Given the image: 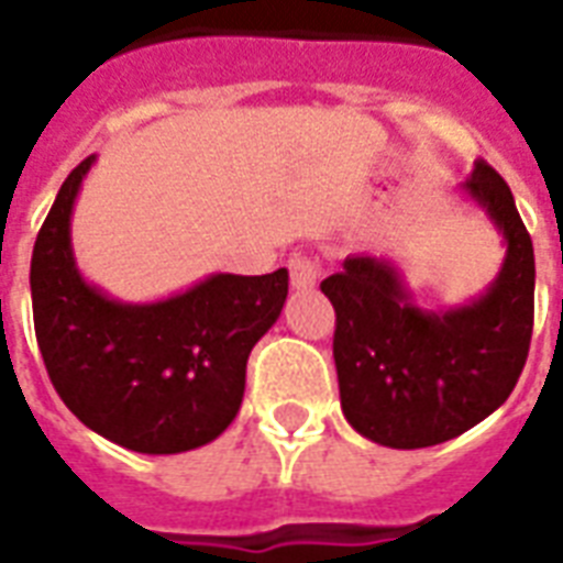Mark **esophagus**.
<instances>
[{"label": "esophagus", "instance_id": "1", "mask_svg": "<svg viewBox=\"0 0 563 563\" xmlns=\"http://www.w3.org/2000/svg\"><path fill=\"white\" fill-rule=\"evenodd\" d=\"M289 274H291V286L298 291H307V289H316L318 283V263L312 256H303V254H295L289 260Z\"/></svg>", "mask_w": 563, "mask_h": 563}]
</instances>
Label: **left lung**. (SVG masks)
Segmentation results:
<instances>
[{
  "instance_id": "8db88e82",
  "label": "left lung",
  "mask_w": 563,
  "mask_h": 563,
  "mask_svg": "<svg viewBox=\"0 0 563 563\" xmlns=\"http://www.w3.org/2000/svg\"><path fill=\"white\" fill-rule=\"evenodd\" d=\"M462 195L506 245L482 295L423 309L388 256L353 254L321 283L335 309L333 360L342 411L362 438L391 450L444 444L515 391L534 321V251L508 184L476 163Z\"/></svg>"
}]
</instances>
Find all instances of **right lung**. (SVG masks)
Here are the masks:
<instances>
[{
    "mask_svg": "<svg viewBox=\"0 0 563 563\" xmlns=\"http://www.w3.org/2000/svg\"><path fill=\"white\" fill-rule=\"evenodd\" d=\"M96 154L69 172L31 254L48 379L84 427L148 455L187 453L233 423L254 344L280 318L289 272L210 274L161 300H119L75 263L73 210Z\"/></svg>",
    "mask_w": 563,
    "mask_h": 563,
    "instance_id": "obj_1",
    "label": "right lung"
}]
</instances>
